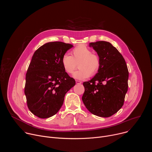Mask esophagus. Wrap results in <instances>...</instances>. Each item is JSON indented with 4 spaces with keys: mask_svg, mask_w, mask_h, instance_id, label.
Returning a JSON list of instances; mask_svg holds the SVG:
<instances>
[{
    "mask_svg": "<svg viewBox=\"0 0 152 152\" xmlns=\"http://www.w3.org/2000/svg\"><path fill=\"white\" fill-rule=\"evenodd\" d=\"M76 83L77 84H81L82 83V82L81 81H79V80H76Z\"/></svg>",
    "mask_w": 152,
    "mask_h": 152,
    "instance_id": "1",
    "label": "esophagus"
}]
</instances>
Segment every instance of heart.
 Returning <instances> with one entry per match:
<instances>
[{
	"mask_svg": "<svg viewBox=\"0 0 152 152\" xmlns=\"http://www.w3.org/2000/svg\"><path fill=\"white\" fill-rule=\"evenodd\" d=\"M92 53L90 49L80 45L73 50V56L67 53H65L61 58V64L64 70L69 74L73 73L79 62V69L74 73V78L83 80L88 78L90 75H95L100 67L101 61L97 55Z\"/></svg>",
	"mask_w": 152,
	"mask_h": 152,
	"instance_id": "b5f03b06",
	"label": "heart"
}]
</instances>
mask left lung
I'll use <instances>...</instances> for the list:
<instances>
[{"instance_id":"left-lung-1","label":"left lung","mask_w":152,"mask_h":152,"mask_svg":"<svg viewBox=\"0 0 152 152\" xmlns=\"http://www.w3.org/2000/svg\"><path fill=\"white\" fill-rule=\"evenodd\" d=\"M100 58V67L89 81L84 82L83 103L91 113L109 117L123 106L128 88L129 72L124 59L110 42L90 43Z\"/></svg>"}]
</instances>
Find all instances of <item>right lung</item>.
I'll return each instance as SVG.
<instances>
[{
	"label": "right lung",
	"mask_w": 152,
	"mask_h": 152,
	"mask_svg": "<svg viewBox=\"0 0 152 152\" xmlns=\"http://www.w3.org/2000/svg\"><path fill=\"white\" fill-rule=\"evenodd\" d=\"M72 45L47 42L34 53L26 75L25 94L30 111L41 118H49L61 107L66 94L75 85L64 70L61 58Z\"/></svg>",
	"instance_id": "obj_1"
}]
</instances>
